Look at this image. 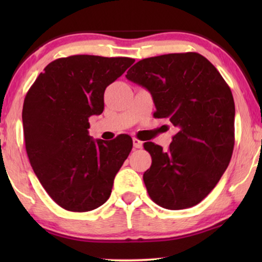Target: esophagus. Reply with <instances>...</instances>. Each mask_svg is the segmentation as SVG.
Wrapping results in <instances>:
<instances>
[{
    "instance_id": "obj_1",
    "label": "esophagus",
    "mask_w": 262,
    "mask_h": 262,
    "mask_svg": "<svg viewBox=\"0 0 262 262\" xmlns=\"http://www.w3.org/2000/svg\"><path fill=\"white\" fill-rule=\"evenodd\" d=\"M132 142H134V148L135 149H141L142 146H143V142L139 141L138 138L134 137V138H132Z\"/></svg>"
}]
</instances>
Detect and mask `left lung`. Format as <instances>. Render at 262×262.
Returning a JSON list of instances; mask_svg holds the SVG:
<instances>
[{
	"label": "left lung",
	"mask_w": 262,
	"mask_h": 262,
	"mask_svg": "<svg viewBox=\"0 0 262 262\" xmlns=\"http://www.w3.org/2000/svg\"><path fill=\"white\" fill-rule=\"evenodd\" d=\"M126 78L150 92L155 118H168L177 135L169 148L144 143L151 167L143 174L157 205L181 210L199 204L218 184L235 144V103L216 68L196 52L139 60Z\"/></svg>",
	"instance_id": "left-lung-1"
}]
</instances>
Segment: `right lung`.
<instances>
[{
    "label": "right lung",
    "instance_id": "add662e5",
    "mask_svg": "<svg viewBox=\"0 0 262 262\" xmlns=\"http://www.w3.org/2000/svg\"><path fill=\"white\" fill-rule=\"evenodd\" d=\"M135 59L76 55L46 66L23 108L25 145L38 180L60 207L87 212L110 198L132 149L130 136L94 141L89 118L103 111L107 85Z\"/></svg>",
    "mask_w": 262,
    "mask_h": 262
}]
</instances>
